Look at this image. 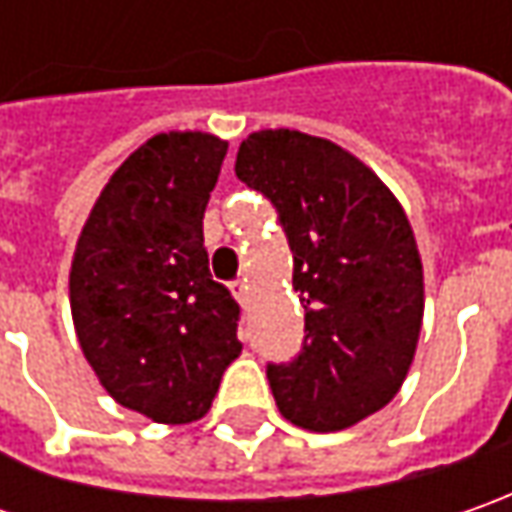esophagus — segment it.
I'll list each match as a JSON object with an SVG mask.
<instances>
[{
	"mask_svg": "<svg viewBox=\"0 0 512 512\" xmlns=\"http://www.w3.org/2000/svg\"><path fill=\"white\" fill-rule=\"evenodd\" d=\"M230 293L236 296V302H239V305H242V307H245L247 302H250V287H247L245 279L233 282V285H230Z\"/></svg>",
	"mask_w": 512,
	"mask_h": 512,
	"instance_id": "1",
	"label": "esophagus"
}]
</instances>
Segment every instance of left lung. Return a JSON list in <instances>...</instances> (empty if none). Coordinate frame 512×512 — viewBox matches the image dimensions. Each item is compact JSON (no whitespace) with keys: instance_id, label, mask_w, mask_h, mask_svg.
Listing matches in <instances>:
<instances>
[{"instance_id":"1","label":"left lung","mask_w":512,"mask_h":512,"mask_svg":"<svg viewBox=\"0 0 512 512\" xmlns=\"http://www.w3.org/2000/svg\"><path fill=\"white\" fill-rule=\"evenodd\" d=\"M236 176L279 210L293 250L305 344L267 379L287 422L353 427L402 390L424 316V270L407 213L359 156L302 130H256Z\"/></svg>"}]
</instances>
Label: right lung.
Returning <instances> with one entry per match:
<instances>
[{"instance_id": "add662e5", "label": "right lung", "mask_w": 512, "mask_h": 512, "mask_svg": "<svg viewBox=\"0 0 512 512\" xmlns=\"http://www.w3.org/2000/svg\"><path fill=\"white\" fill-rule=\"evenodd\" d=\"M225 153L213 133H156L113 170L73 250L79 347L113 402L156 424L202 419L242 353L202 233Z\"/></svg>"}]
</instances>
